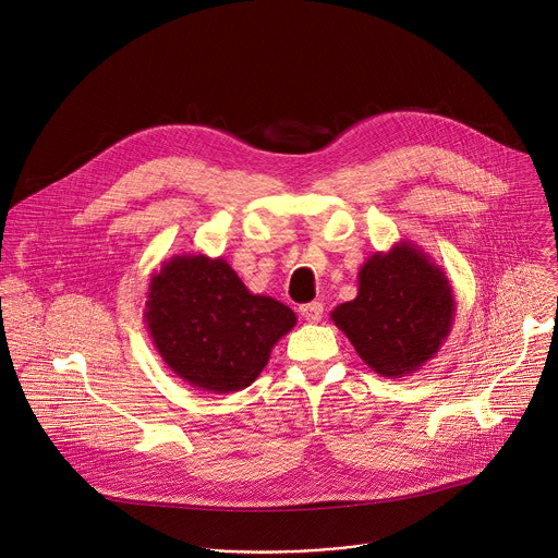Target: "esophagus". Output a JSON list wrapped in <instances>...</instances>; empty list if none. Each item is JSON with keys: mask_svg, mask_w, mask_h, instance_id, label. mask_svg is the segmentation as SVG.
I'll return each instance as SVG.
<instances>
[{"mask_svg": "<svg viewBox=\"0 0 558 558\" xmlns=\"http://www.w3.org/2000/svg\"><path fill=\"white\" fill-rule=\"evenodd\" d=\"M299 312H301V316H303L305 320H310V323H318V320L323 318V303H318V301L305 303V305H301V307H299Z\"/></svg>", "mask_w": 558, "mask_h": 558, "instance_id": "obj_1", "label": "esophagus"}]
</instances>
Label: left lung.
Listing matches in <instances>:
<instances>
[{"instance_id": "left-lung-1", "label": "left lung", "mask_w": 558, "mask_h": 558, "mask_svg": "<svg viewBox=\"0 0 558 558\" xmlns=\"http://www.w3.org/2000/svg\"><path fill=\"white\" fill-rule=\"evenodd\" d=\"M456 310L449 277L417 244L402 240L361 266L356 299L333 307L329 318L372 372L404 378L435 359Z\"/></svg>"}]
</instances>
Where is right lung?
<instances>
[{
    "mask_svg": "<svg viewBox=\"0 0 558 558\" xmlns=\"http://www.w3.org/2000/svg\"><path fill=\"white\" fill-rule=\"evenodd\" d=\"M145 323L165 365L186 385L231 393L257 380L296 325L281 301L253 294L221 257L173 255L151 275Z\"/></svg>",
    "mask_w": 558,
    "mask_h": 558,
    "instance_id": "1",
    "label": "right lung"
}]
</instances>
